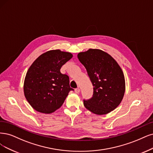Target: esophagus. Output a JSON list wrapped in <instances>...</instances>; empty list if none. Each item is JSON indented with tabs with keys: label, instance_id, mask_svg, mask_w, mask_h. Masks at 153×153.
Here are the masks:
<instances>
[{
	"label": "esophagus",
	"instance_id": "34e87169",
	"mask_svg": "<svg viewBox=\"0 0 153 153\" xmlns=\"http://www.w3.org/2000/svg\"><path fill=\"white\" fill-rule=\"evenodd\" d=\"M79 92H80V89H79V88H77L75 89V93H76L78 94Z\"/></svg>",
	"mask_w": 153,
	"mask_h": 153
}]
</instances>
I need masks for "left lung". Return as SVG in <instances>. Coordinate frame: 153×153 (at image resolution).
<instances>
[{
  "label": "left lung",
  "mask_w": 153,
  "mask_h": 153,
  "mask_svg": "<svg viewBox=\"0 0 153 153\" xmlns=\"http://www.w3.org/2000/svg\"><path fill=\"white\" fill-rule=\"evenodd\" d=\"M77 57L93 86V97L84 100L85 108L99 115L114 110L126 91L125 77L120 65L110 55L100 49L90 48L79 53Z\"/></svg>",
  "instance_id": "8db88e82"
}]
</instances>
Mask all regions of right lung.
I'll list each match as a JSON object with an SVG mask.
<instances>
[{"label":"right lung","mask_w":153,"mask_h":153,"mask_svg":"<svg viewBox=\"0 0 153 153\" xmlns=\"http://www.w3.org/2000/svg\"><path fill=\"white\" fill-rule=\"evenodd\" d=\"M73 56L60 50L48 51L33 62L24 81V94L28 103L36 111L52 114L63 105L73 89L69 78L60 72L62 66Z\"/></svg>","instance_id":"1"}]
</instances>
